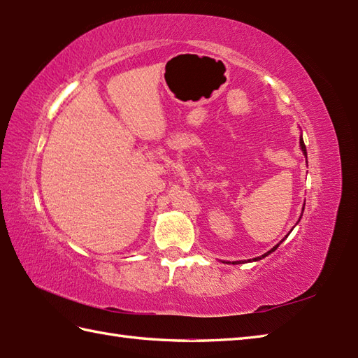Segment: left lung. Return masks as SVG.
Wrapping results in <instances>:
<instances>
[{"instance_id": "left-lung-1", "label": "left lung", "mask_w": 358, "mask_h": 358, "mask_svg": "<svg viewBox=\"0 0 358 358\" xmlns=\"http://www.w3.org/2000/svg\"><path fill=\"white\" fill-rule=\"evenodd\" d=\"M300 149H301V152H303V155H305V158H306V163H308V152H306V146H305V141H303V138H301V135H300ZM303 210H305V204H303ZM301 218V217H300ZM299 222H300V220H299ZM285 238H287V235H286V237ZM285 238L283 240H281L280 243H278V245H275V246H273L271 250H268V252H266V254H263V255H260V257H255V258H252V260H248V262H258V260H262V258H264V257H268L269 254H272L273 252V250H277V248L281 245V243H283L285 241ZM246 260L245 262H232V264H240V263H248ZM224 263H231V262H224Z\"/></svg>"}]
</instances>
